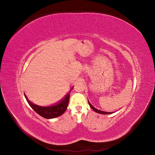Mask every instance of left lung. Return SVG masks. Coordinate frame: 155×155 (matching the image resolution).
Segmentation results:
<instances>
[{
	"mask_svg": "<svg viewBox=\"0 0 155 155\" xmlns=\"http://www.w3.org/2000/svg\"><path fill=\"white\" fill-rule=\"evenodd\" d=\"M88 103L89 105H90L91 109H92V110H94L96 112H97V113H99V114H110L114 113V112H105V111H103V110H98V109H96L95 107H94L91 104V103L89 102L88 101Z\"/></svg>",
	"mask_w": 155,
	"mask_h": 155,
	"instance_id": "obj_1",
	"label": "left lung"
}]
</instances>
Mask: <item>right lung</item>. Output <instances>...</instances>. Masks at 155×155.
<instances>
[{
  "instance_id": "add662e5",
  "label": "right lung",
  "mask_w": 155,
  "mask_h": 155,
  "mask_svg": "<svg viewBox=\"0 0 155 155\" xmlns=\"http://www.w3.org/2000/svg\"><path fill=\"white\" fill-rule=\"evenodd\" d=\"M25 96L30 106L37 114L45 118L51 119L62 115L65 110H67L68 105L70 94L68 93V94L66 95V96L63 98L62 101H61L58 104L54 105L49 107H42L34 104L30 100H28L26 94H25Z\"/></svg>"
}]
</instances>
